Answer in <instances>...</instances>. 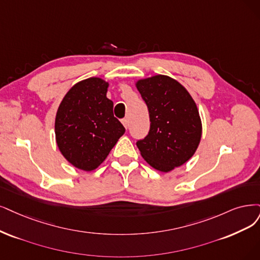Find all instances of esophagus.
<instances>
[{
  "mask_svg": "<svg viewBox=\"0 0 260 260\" xmlns=\"http://www.w3.org/2000/svg\"><path fill=\"white\" fill-rule=\"evenodd\" d=\"M122 123H123V125H124V127H125V128H127V127H128V124H129V122H128V120H127V119H123V120H122Z\"/></svg>",
  "mask_w": 260,
  "mask_h": 260,
  "instance_id": "obj_1",
  "label": "esophagus"
}]
</instances>
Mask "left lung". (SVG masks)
Listing matches in <instances>:
<instances>
[{
	"instance_id": "left-lung-1",
	"label": "left lung",
	"mask_w": 260,
	"mask_h": 260,
	"mask_svg": "<svg viewBox=\"0 0 260 260\" xmlns=\"http://www.w3.org/2000/svg\"><path fill=\"white\" fill-rule=\"evenodd\" d=\"M150 115V131L137 141L141 156L150 166L169 172L194 155L203 133L196 103L177 80L165 75L136 82Z\"/></svg>"
}]
</instances>
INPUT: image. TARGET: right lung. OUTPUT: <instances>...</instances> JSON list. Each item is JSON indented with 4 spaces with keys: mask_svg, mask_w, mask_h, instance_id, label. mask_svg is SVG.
<instances>
[{
    "mask_svg": "<svg viewBox=\"0 0 260 260\" xmlns=\"http://www.w3.org/2000/svg\"><path fill=\"white\" fill-rule=\"evenodd\" d=\"M108 86L98 77L76 83L56 111V145L73 166L84 171L98 168L125 133L106 96Z\"/></svg>",
    "mask_w": 260,
    "mask_h": 260,
    "instance_id": "right-lung-1",
    "label": "right lung"
}]
</instances>
